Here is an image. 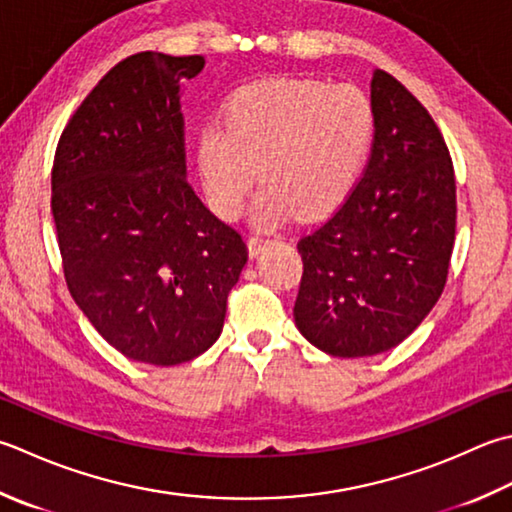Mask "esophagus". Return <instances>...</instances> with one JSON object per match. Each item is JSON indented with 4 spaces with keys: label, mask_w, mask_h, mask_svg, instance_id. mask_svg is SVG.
<instances>
[{
    "label": "esophagus",
    "mask_w": 512,
    "mask_h": 512,
    "mask_svg": "<svg viewBox=\"0 0 512 512\" xmlns=\"http://www.w3.org/2000/svg\"><path fill=\"white\" fill-rule=\"evenodd\" d=\"M270 242L268 239H264V237H259V235H255V237H250L248 239V253H250V257H257L259 253H262V250L268 246Z\"/></svg>",
    "instance_id": "esophagus-1"
}]
</instances>
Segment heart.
<instances>
[{
  "instance_id": "b5f03b06",
  "label": "heart",
  "mask_w": 512,
  "mask_h": 512,
  "mask_svg": "<svg viewBox=\"0 0 512 512\" xmlns=\"http://www.w3.org/2000/svg\"><path fill=\"white\" fill-rule=\"evenodd\" d=\"M375 137V113L355 84L279 77L239 88L224 126L199 130L197 175L208 206L235 219L259 179L255 222L275 226L293 210L317 217L355 186Z\"/></svg>"
}]
</instances>
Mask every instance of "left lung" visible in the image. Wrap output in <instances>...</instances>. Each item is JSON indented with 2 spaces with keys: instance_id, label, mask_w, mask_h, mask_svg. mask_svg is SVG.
Returning <instances> with one entry per match:
<instances>
[{
  "instance_id": "obj_1",
  "label": "left lung",
  "mask_w": 512,
  "mask_h": 512,
  "mask_svg": "<svg viewBox=\"0 0 512 512\" xmlns=\"http://www.w3.org/2000/svg\"><path fill=\"white\" fill-rule=\"evenodd\" d=\"M370 104L375 139L362 179L297 244L295 326L335 357L402 344L442 295L455 244V173L433 117L384 70L370 79Z\"/></svg>"
}]
</instances>
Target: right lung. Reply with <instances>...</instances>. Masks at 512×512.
<instances>
[{"instance_id":"obj_1","label":"right lung","mask_w":512,"mask_h":512,"mask_svg":"<svg viewBox=\"0 0 512 512\" xmlns=\"http://www.w3.org/2000/svg\"><path fill=\"white\" fill-rule=\"evenodd\" d=\"M202 55L137 53L99 79L53 162V219L70 295L135 362L184 364L222 335L248 262L242 235L186 182L182 86Z\"/></svg>"}]
</instances>
